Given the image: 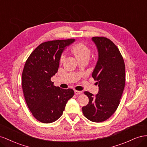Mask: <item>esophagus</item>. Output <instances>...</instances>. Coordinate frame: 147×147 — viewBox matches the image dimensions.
<instances>
[{
    "mask_svg": "<svg viewBox=\"0 0 147 147\" xmlns=\"http://www.w3.org/2000/svg\"><path fill=\"white\" fill-rule=\"evenodd\" d=\"M74 94L76 95H81L82 94V91H79V90H74Z\"/></svg>",
    "mask_w": 147,
    "mask_h": 147,
    "instance_id": "esophagus-1",
    "label": "esophagus"
}]
</instances>
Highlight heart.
<instances>
[{
  "instance_id": "obj_1",
  "label": "heart",
  "mask_w": 147,
  "mask_h": 147,
  "mask_svg": "<svg viewBox=\"0 0 147 147\" xmlns=\"http://www.w3.org/2000/svg\"><path fill=\"white\" fill-rule=\"evenodd\" d=\"M72 51L78 58V60L84 57H87L89 58L91 53L90 49L83 42H80L75 45L72 49ZM65 58V54L62 53L60 57V61L61 63L63 62L64 61Z\"/></svg>"
}]
</instances>
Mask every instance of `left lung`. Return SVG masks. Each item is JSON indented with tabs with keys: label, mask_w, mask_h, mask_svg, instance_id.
<instances>
[{
	"label": "left lung",
	"mask_w": 147,
	"mask_h": 147,
	"mask_svg": "<svg viewBox=\"0 0 147 147\" xmlns=\"http://www.w3.org/2000/svg\"><path fill=\"white\" fill-rule=\"evenodd\" d=\"M97 46L98 59L92 73L97 81L98 93L84 94L89 103L82 108L84 115L92 122L100 123L111 117L118 108L125 86V65L117 46L105 37H93Z\"/></svg>",
	"instance_id": "1"
}]
</instances>
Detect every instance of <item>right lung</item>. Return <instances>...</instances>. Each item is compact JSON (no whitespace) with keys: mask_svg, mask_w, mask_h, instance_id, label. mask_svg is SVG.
I'll return each mask as SVG.
<instances>
[{"mask_svg":"<svg viewBox=\"0 0 147 147\" xmlns=\"http://www.w3.org/2000/svg\"><path fill=\"white\" fill-rule=\"evenodd\" d=\"M74 41L70 39L45 42L33 50L25 63L22 73L24 97L32 115L41 123L57 121L74 94L72 89H63L51 81L59 68L61 53Z\"/></svg>","mask_w":147,"mask_h":147,"instance_id":"obj_1","label":"right lung"}]
</instances>
